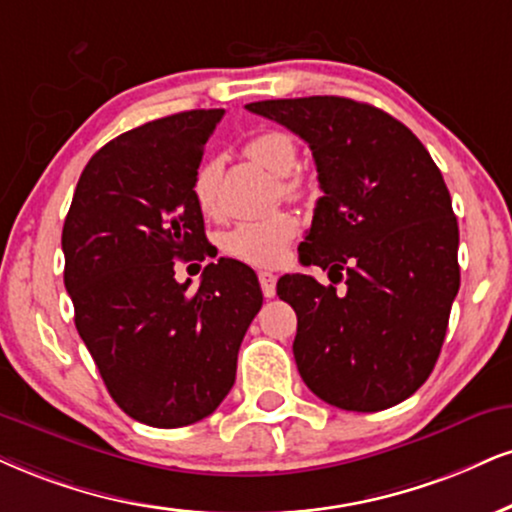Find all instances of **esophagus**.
<instances>
[{
	"label": "esophagus",
	"instance_id": "esophagus-1",
	"mask_svg": "<svg viewBox=\"0 0 512 512\" xmlns=\"http://www.w3.org/2000/svg\"><path fill=\"white\" fill-rule=\"evenodd\" d=\"M258 282H261L263 296H266V299H273L277 277L273 273H268V270H261V273H258Z\"/></svg>",
	"mask_w": 512,
	"mask_h": 512
}]
</instances>
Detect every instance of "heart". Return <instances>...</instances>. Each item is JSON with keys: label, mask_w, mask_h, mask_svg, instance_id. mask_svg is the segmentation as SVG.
I'll list each match as a JSON object with an SVG mask.
<instances>
[{"label": "heart", "mask_w": 512, "mask_h": 512, "mask_svg": "<svg viewBox=\"0 0 512 512\" xmlns=\"http://www.w3.org/2000/svg\"><path fill=\"white\" fill-rule=\"evenodd\" d=\"M246 159L263 166L280 178V192L287 199H299L306 194V185L301 175L294 173L299 163V147L287 132L263 130L249 137L244 144ZM220 173L223 166L216 156H208L194 170L192 197L199 211L208 218L220 216ZM299 223L292 213L275 211L270 216L239 220L220 235L218 244L227 256L249 263L258 268H273L287 258L289 244L294 242Z\"/></svg>", "instance_id": "heart-1"}]
</instances>
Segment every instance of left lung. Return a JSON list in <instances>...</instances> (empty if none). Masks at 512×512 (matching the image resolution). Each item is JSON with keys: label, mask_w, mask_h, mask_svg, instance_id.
I'll return each instance as SVG.
<instances>
[{"label": "left lung", "mask_w": 512, "mask_h": 512, "mask_svg": "<svg viewBox=\"0 0 512 512\" xmlns=\"http://www.w3.org/2000/svg\"><path fill=\"white\" fill-rule=\"evenodd\" d=\"M246 109L313 151L323 197L299 246L344 290L285 275L294 361L318 399L375 413L425 384L460 287L458 223L430 151L394 116L346 97L268 99Z\"/></svg>", "instance_id": "left-lung-1"}]
</instances>
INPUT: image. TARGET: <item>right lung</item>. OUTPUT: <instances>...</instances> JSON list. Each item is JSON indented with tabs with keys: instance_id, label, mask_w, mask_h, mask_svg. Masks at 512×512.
<instances>
[{
	"instance_id": "right-lung-1",
	"label": "right lung",
	"mask_w": 512,
	"mask_h": 512,
	"mask_svg": "<svg viewBox=\"0 0 512 512\" xmlns=\"http://www.w3.org/2000/svg\"><path fill=\"white\" fill-rule=\"evenodd\" d=\"M223 113H173L104 144L63 223V285L78 334L111 399L163 430L220 406L263 304L254 270L232 258L208 263L194 292L175 280V261L206 256L192 180Z\"/></svg>"
}]
</instances>
